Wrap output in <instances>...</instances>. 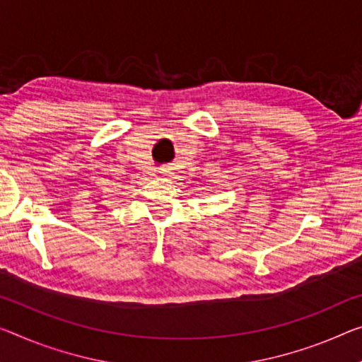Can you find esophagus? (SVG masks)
<instances>
[{
  "instance_id": "1",
  "label": "esophagus",
  "mask_w": 362,
  "mask_h": 362,
  "mask_svg": "<svg viewBox=\"0 0 362 362\" xmlns=\"http://www.w3.org/2000/svg\"><path fill=\"white\" fill-rule=\"evenodd\" d=\"M158 173H162V175H168V173H170V171H168V168H160V171H158Z\"/></svg>"
}]
</instances>
